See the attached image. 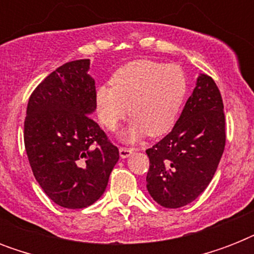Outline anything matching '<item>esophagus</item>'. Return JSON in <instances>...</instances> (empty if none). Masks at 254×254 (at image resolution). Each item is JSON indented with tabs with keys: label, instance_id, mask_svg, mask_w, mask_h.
I'll return each instance as SVG.
<instances>
[{
	"label": "esophagus",
	"instance_id": "34e87169",
	"mask_svg": "<svg viewBox=\"0 0 254 254\" xmlns=\"http://www.w3.org/2000/svg\"><path fill=\"white\" fill-rule=\"evenodd\" d=\"M120 157L121 158H127V157H130L133 154V151L134 149H130V147H120Z\"/></svg>",
	"mask_w": 254,
	"mask_h": 254
}]
</instances>
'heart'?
Masks as SVG:
<instances>
[{
    "instance_id": "1",
    "label": "heart",
    "mask_w": 254,
    "mask_h": 254,
    "mask_svg": "<svg viewBox=\"0 0 254 254\" xmlns=\"http://www.w3.org/2000/svg\"><path fill=\"white\" fill-rule=\"evenodd\" d=\"M187 95V77L178 64L138 59L123 65L111 79V87L96 91V109L104 127L116 130L125 115L133 121L123 138L133 142L143 134L158 137L177 121Z\"/></svg>"
}]
</instances>
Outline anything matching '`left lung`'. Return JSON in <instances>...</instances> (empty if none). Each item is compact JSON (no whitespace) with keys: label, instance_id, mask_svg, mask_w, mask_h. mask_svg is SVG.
I'll use <instances>...</instances> for the list:
<instances>
[{"label":"left lung","instance_id":"obj_1","mask_svg":"<svg viewBox=\"0 0 254 254\" xmlns=\"http://www.w3.org/2000/svg\"><path fill=\"white\" fill-rule=\"evenodd\" d=\"M223 109L215 80L200 75L173 130L146 150V187L158 204H190L212 181L225 146Z\"/></svg>","mask_w":254,"mask_h":254}]
</instances>
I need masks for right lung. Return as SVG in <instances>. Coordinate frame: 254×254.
<instances>
[{
  "mask_svg": "<svg viewBox=\"0 0 254 254\" xmlns=\"http://www.w3.org/2000/svg\"><path fill=\"white\" fill-rule=\"evenodd\" d=\"M89 59L68 62L33 91L25 119V149L33 174L58 205L77 209L104 193L119 149L91 119L96 109Z\"/></svg>",
  "mask_w": 254,
  "mask_h": 254,
  "instance_id": "1",
  "label": "right lung"
}]
</instances>
